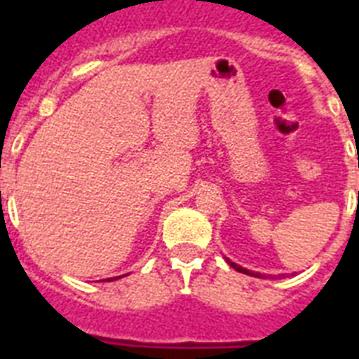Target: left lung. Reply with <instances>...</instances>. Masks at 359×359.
<instances>
[{
    "label": "left lung",
    "instance_id": "8db88e82",
    "mask_svg": "<svg viewBox=\"0 0 359 359\" xmlns=\"http://www.w3.org/2000/svg\"><path fill=\"white\" fill-rule=\"evenodd\" d=\"M225 261H227V264H229V266L235 268L236 272L248 273V276H255V278H266V276H262V273H259V272H251V270H248V268H242V266H240V264H236V262L229 261V259H227V257H225Z\"/></svg>",
    "mask_w": 359,
    "mask_h": 359
}]
</instances>
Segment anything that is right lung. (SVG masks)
Instances as JSON below:
<instances>
[{
    "label": "right lung",
    "mask_w": 359,
    "mask_h": 359,
    "mask_svg": "<svg viewBox=\"0 0 359 359\" xmlns=\"http://www.w3.org/2000/svg\"><path fill=\"white\" fill-rule=\"evenodd\" d=\"M119 278H121V276H119ZM111 279H117V278H111Z\"/></svg>",
    "instance_id": "add662e5"
}]
</instances>
